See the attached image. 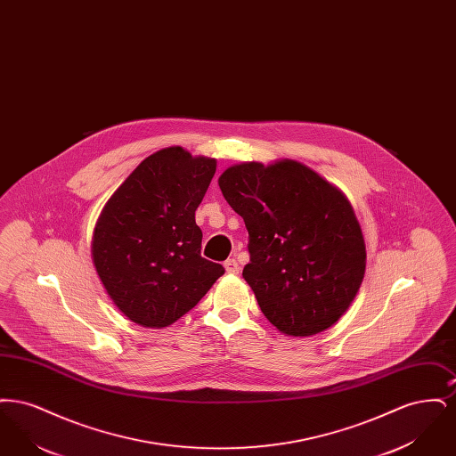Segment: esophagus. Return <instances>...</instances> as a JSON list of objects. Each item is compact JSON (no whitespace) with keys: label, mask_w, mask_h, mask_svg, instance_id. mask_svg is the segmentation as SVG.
Here are the masks:
<instances>
[{"label":"esophagus","mask_w":456,"mask_h":456,"mask_svg":"<svg viewBox=\"0 0 456 456\" xmlns=\"http://www.w3.org/2000/svg\"><path fill=\"white\" fill-rule=\"evenodd\" d=\"M224 266H225V272H227V273H231V275H238L239 270H240L238 261L234 260V258L225 260Z\"/></svg>","instance_id":"34e87169"}]
</instances>
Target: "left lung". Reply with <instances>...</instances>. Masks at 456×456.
<instances>
[{
    "label": "left lung",
    "mask_w": 456,
    "mask_h": 456,
    "mask_svg": "<svg viewBox=\"0 0 456 456\" xmlns=\"http://www.w3.org/2000/svg\"><path fill=\"white\" fill-rule=\"evenodd\" d=\"M249 234L244 281L266 320L292 337L335 325L366 272V244L346 195L296 160L242 162L218 177Z\"/></svg>",
    "instance_id": "left-lung-1"
}]
</instances>
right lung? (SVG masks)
<instances>
[{
    "mask_svg": "<svg viewBox=\"0 0 456 456\" xmlns=\"http://www.w3.org/2000/svg\"><path fill=\"white\" fill-rule=\"evenodd\" d=\"M217 160L181 147L149 155L104 205L92 260L109 297L136 325L164 328L193 309L224 266L201 256L195 212Z\"/></svg>",
    "mask_w": 456,
    "mask_h": 456,
    "instance_id": "1",
    "label": "right lung"
}]
</instances>
